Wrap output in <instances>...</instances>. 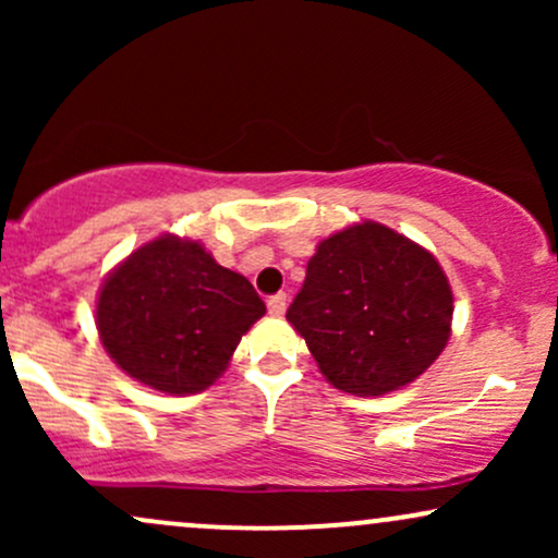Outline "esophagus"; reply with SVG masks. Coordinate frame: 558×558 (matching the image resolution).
<instances>
[{"mask_svg": "<svg viewBox=\"0 0 558 558\" xmlns=\"http://www.w3.org/2000/svg\"><path fill=\"white\" fill-rule=\"evenodd\" d=\"M286 306H288V296H286V293H275V296L267 299V310H270L272 317L286 315Z\"/></svg>", "mask_w": 558, "mask_h": 558, "instance_id": "34e87169", "label": "esophagus"}]
</instances>
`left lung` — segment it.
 <instances>
[{
    "label": "left lung",
    "mask_w": 558,
    "mask_h": 558,
    "mask_svg": "<svg viewBox=\"0 0 558 558\" xmlns=\"http://www.w3.org/2000/svg\"><path fill=\"white\" fill-rule=\"evenodd\" d=\"M451 315L438 259L380 222H362L319 241L286 319L330 386L383 396L438 360Z\"/></svg>",
    "instance_id": "left-lung-1"
}]
</instances>
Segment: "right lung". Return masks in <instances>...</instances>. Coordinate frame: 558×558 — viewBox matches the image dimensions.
<instances>
[{
	"label": "right lung",
	"instance_id": "1",
	"mask_svg": "<svg viewBox=\"0 0 558 558\" xmlns=\"http://www.w3.org/2000/svg\"><path fill=\"white\" fill-rule=\"evenodd\" d=\"M265 301L198 241L162 235L136 248L105 280L96 328L120 369L162 393L209 388Z\"/></svg>",
	"mask_w": 558,
	"mask_h": 558
}]
</instances>
